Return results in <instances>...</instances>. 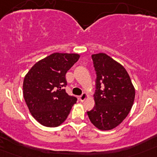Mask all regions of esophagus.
<instances>
[{"label":"esophagus","mask_w":157,"mask_h":157,"mask_svg":"<svg viewBox=\"0 0 157 157\" xmlns=\"http://www.w3.org/2000/svg\"><path fill=\"white\" fill-rule=\"evenodd\" d=\"M87 98H88V94H86V93H83V94L79 97V100L82 102L85 101V100H86Z\"/></svg>","instance_id":"esophagus-1"}]
</instances>
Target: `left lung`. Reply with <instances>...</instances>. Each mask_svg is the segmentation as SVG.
Here are the masks:
<instances>
[{
	"mask_svg": "<svg viewBox=\"0 0 157 157\" xmlns=\"http://www.w3.org/2000/svg\"><path fill=\"white\" fill-rule=\"evenodd\" d=\"M97 74L95 106L87 115L101 130L116 128L125 120L132 108L135 89L124 67L107 54H93Z\"/></svg>",
	"mask_w": 157,
	"mask_h": 157,
	"instance_id": "obj_1",
	"label": "left lung"
}]
</instances>
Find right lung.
Segmentation results:
<instances>
[{"label":"right lung","mask_w":157,"mask_h":157,"mask_svg":"<svg viewBox=\"0 0 157 157\" xmlns=\"http://www.w3.org/2000/svg\"><path fill=\"white\" fill-rule=\"evenodd\" d=\"M77 53L54 52L37 61L23 80V98L32 116L47 127L61 125L77 98L67 94L65 75L78 59Z\"/></svg>","instance_id":"right-lung-1"}]
</instances>
